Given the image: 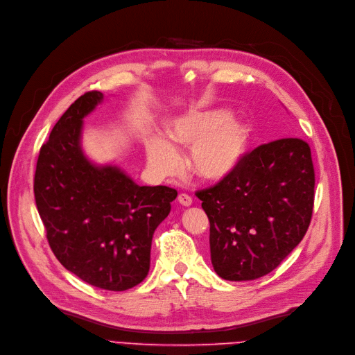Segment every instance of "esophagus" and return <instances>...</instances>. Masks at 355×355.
Masks as SVG:
<instances>
[{"mask_svg":"<svg viewBox=\"0 0 355 355\" xmlns=\"http://www.w3.org/2000/svg\"><path fill=\"white\" fill-rule=\"evenodd\" d=\"M178 200H179V203L183 205V206H191V205H192V198H191L189 195H186V193H180V195L178 196Z\"/></svg>","mask_w":355,"mask_h":355,"instance_id":"1","label":"esophagus"}]
</instances>
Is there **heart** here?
<instances>
[{
  "instance_id": "obj_1",
  "label": "heart",
  "mask_w": 355,
  "mask_h": 355,
  "mask_svg": "<svg viewBox=\"0 0 355 355\" xmlns=\"http://www.w3.org/2000/svg\"><path fill=\"white\" fill-rule=\"evenodd\" d=\"M251 124L243 117H234L225 109L187 113L169 124L168 139L175 146L190 148L187 168L198 178L218 182L231 175L251 140ZM146 157L150 171L168 178L179 169V155L173 146L160 139L146 141Z\"/></svg>"
}]
</instances>
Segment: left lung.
Segmentation results:
<instances>
[{
  "instance_id": "left-lung-1",
  "label": "left lung",
  "mask_w": 355,
  "mask_h": 355,
  "mask_svg": "<svg viewBox=\"0 0 355 355\" xmlns=\"http://www.w3.org/2000/svg\"><path fill=\"white\" fill-rule=\"evenodd\" d=\"M314 187L309 144L285 137L245 153L231 175L198 191L215 272L252 281L274 270L308 231Z\"/></svg>"
}]
</instances>
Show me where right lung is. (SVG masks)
Masks as SVG:
<instances>
[{
  "instance_id": "add662e5",
  "label": "right lung",
  "mask_w": 355,
  "mask_h": 355,
  "mask_svg": "<svg viewBox=\"0 0 355 355\" xmlns=\"http://www.w3.org/2000/svg\"><path fill=\"white\" fill-rule=\"evenodd\" d=\"M103 98L80 96L41 146L34 198L47 241L60 263L85 282L126 291L149 272L159 223L178 192L168 186H139L114 166L92 164L80 148L83 117Z\"/></svg>"
}]
</instances>
